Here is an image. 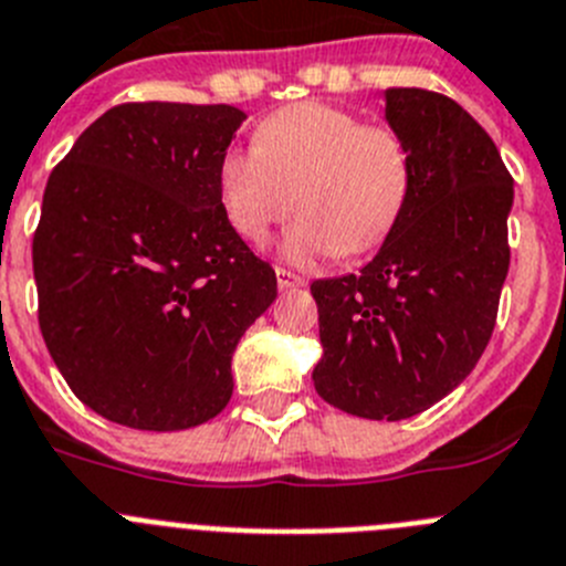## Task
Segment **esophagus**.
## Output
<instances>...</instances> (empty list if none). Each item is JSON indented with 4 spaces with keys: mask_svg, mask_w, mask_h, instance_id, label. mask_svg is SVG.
Segmentation results:
<instances>
[{
    "mask_svg": "<svg viewBox=\"0 0 566 566\" xmlns=\"http://www.w3.org/2000/svg\"><path fill=\"white\" fill-rule=\"evenodd\" d=\"M276 282L282 290H290V287H304V279L295 276V273L284 271V268H276Z\"/></svg>",
    "mask_w": 566,
    "mask_h": 566,
    "instance_id": "1",
    "label": "esophagus"
}]
</instances>
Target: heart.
Listing matches in <instances>:
<instances>
[{
    "label": "heart",
    "instance_id": "obj_1",
    "mask_svg": "<svg viewBox=\"0 0 566 566\" xmlns=\"http://www.w3.org/2000/svg\"><path fill=\"white\" fill-rule=\"evenodd\" d=\"M222 211L239 237L259 245L293 208L284 237L293 262L378 248L403 213L411 191V151L386 124L355 112L302 101L273 112L256 129V146H231L217 166Z\"/></svg>",
    "mask_w": 566,
    "mask_h": 566
}]
</instances>
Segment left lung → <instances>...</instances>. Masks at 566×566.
Segmentation results:
<instances>
[{"label":"left lung","mask_w":566,"mask_h":566,"mask_svg":"<svg viewBox=\"0 0 566 566\" xmlns=\"http://www.w3.org/2000/svg\"><path fill=\"white\" fill-rule=\"evenodd\" d=\"M386 124L411 151V191L360 273L310 284L324 355L313 384L366 420H406L454 391L485 353L511 264L513 177L457 101L386 90Z\"/></svg>","instance_id":"8db88e82"}]
</instances>
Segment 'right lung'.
<instances>
[{
    "label": "right lung",
    "mask_w": 566,
    "mask_h": 566,
    "mask_svg": "<svg viewBox=\"0 0 566 566\" xmlns=\"http://www.w3.org/2000/svg\"><path fill=\"white\" fill-rule=\"evenodd\" d=\"M242 120L228 104L112 106L50 175L33 237L39 327L106 420L182 431L231 400L233 349L276 298V273L217 191Z\"/></svg>",
    "instance_id": "1"
}]
</instances>
